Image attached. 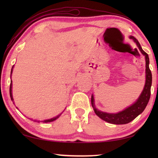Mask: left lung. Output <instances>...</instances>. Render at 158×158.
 Returning a JSON list of instances; mask_svg holds the SVG:
<instances>
[{
    "label": "left lung",
    "mask_w": 158,
    "mask_h": 158,
    "mask_svg": "<svg viewBox=\"0 0 158 158\" xmlns=\"http://www.w3.org/2000/svg\"><path fill=\"white\" fill-rule=\"evenodd\" d=\"M130 38L135 42L139 49L141 53L145 56L146 60V81L143 89L138 99L130 106L125 108L121 111L116 114L106 113V112L99 110L95 105L94 96H91V105L95 114L100 117L103 121L109 123L114 125H123L127 124L128 123L133 121L135 118L141 114L145 109L148 105L150 97H151V88L152 85V74L149 68V58L148 55L142 49L139 42H138L135 37L130 35Z\"/></svg>",
    "instance_id": "8db88e82"
}]
</instances>
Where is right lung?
Returning a JSON list of instances; mask_svg holds the SVG:
<instances>
[{"mask_svg":"<svg viewBox=\"0 0 158 158\" xmlns=\"http://www.w3.org/2000/svg\"><path fill=\"white\" fill-rule=\"evenodd\" d=\"M13 68H14V65L12 66V69H11V76H12V71H13ZM10 78H11V77H10ZM10 98H11V100L13 102V103L15 104V102H14V99H13V97H12V81L11 80V82H10ZM18 109V108H17ZM62 112V113H63ZM62 113H61L60 114H59V115H58L57 116H56V117H53V118H50V119H47V120H44V121H41V122H42V123H50V122H52V121H55V120H56L57 118H59V116H60L61 114H62ZM31 120H33V119H31ZM34 121L35 122H40V121H37V120H34Z\"/></svg>","mask_w":158,"mask_h":158,"instance_id":"right-lung-1","label":"right lung"}]
</instances>
